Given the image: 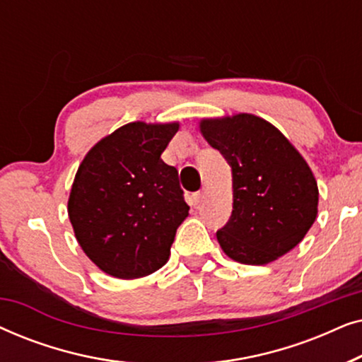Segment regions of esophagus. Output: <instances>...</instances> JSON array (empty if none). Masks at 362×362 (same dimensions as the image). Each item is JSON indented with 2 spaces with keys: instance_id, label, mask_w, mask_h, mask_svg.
<instances>
[{
  "instance_id": "34e87169",
  "label": "esophagus",
  "mask_w": 362,
  "mask_h": 362,
  "mask_svg": "<svg viewBox=\"0 0 362 362\" xmlns=\"http://www.w3.org/2000/svg\"><path fill=\"white\" fill-rule=\"evenodd\" d=\"M204 194H206V189H201V191L194 192V196H192V201H194L196 206L199 204V202H201L202 199H204Z\"/></svg>"
}]
</instances>
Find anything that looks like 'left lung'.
Here are the masks:
<instances>
[{
	"mask_svg": "<svg viewBox=\"0 0 362 362\" xmlns=\"http://www.w3.org/2000/svg\"><path fill=\"white\" fill-rule=\"evenodd\" d=\"M201 132L232 170V214L216 232L222 250L240 264L265 265L298 245L318 214V186L300 153L247 113L202 120Z\"/></svg>",
	"mask_w": 362,
	"mask_h": 362,
	"instance_id": "left-lung-1",
	"label": "left lung"
}]
</instances>
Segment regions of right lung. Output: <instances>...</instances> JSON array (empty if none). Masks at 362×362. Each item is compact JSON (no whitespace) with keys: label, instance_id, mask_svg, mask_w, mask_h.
Wrapping results in <instances>:
<instances>
[{"label":"right lung","instance_id":"1","mask_svg":"<svg viewBox=\"0 0 362 362\" xmlns=\"http://www.w3.org/2000/svg\"><path fill=\"white\" fill-rule=\"evenodd\" d=\"M177 123H128L97 143L74 180L69 219L88 259L117 279H140L170 259L189 206L161 153Z\"/></svg>","mask_w":362,"mask_h":362}]
</instances>
